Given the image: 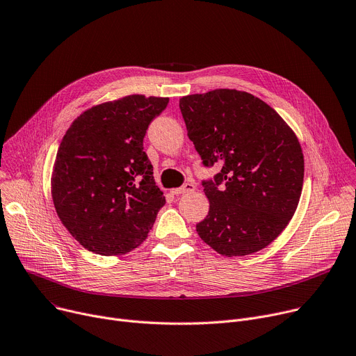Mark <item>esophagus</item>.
I'll return each mask as SVG.
<instances>
[{"mask_svg": "<svg viewBox=\"0 0 356 356\" xmlns=\"http://www.w3.org/2000/svg\"><path fill=\"white\" fill-rule=\"evenodd\" d=\"M194 191H195V184H194L193 181H188V182H185L182 186L172 189V194H175V195H181V194L194 193Z\"/></svg>", "mask_w": 356, "mask_h": 356, "instance_id": "esophagus-1", "label": "esophagus"}]
</instances>
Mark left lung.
I'll list each match as a JSON object with an SVG mask.
<instances>
[{
  "label": "left lung",
  "mask_w": 356,
  "mask_h": 356,
  "mask_svg": "<svg viewBox=\"0 0 356 356\" xmlns=\"http://www.w3.org/2000/svg\"><path fill=\"white\" fill-rule=\"evenodd\" d=\"M188 138L204 167L209 212L197 232L225 257L261 251L293 216L304 184V154L293 131L262 99L236 90H213L179 99Z\"/></svg>",
  "instance_id": "1"
}]
</instances>
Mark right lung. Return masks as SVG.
<instances>
[{"instance_id": "add662e5", "label": "right lung", "mask_w": 356, "mask_h": 356, "mask_svg": "<svg viewBox=\"0 0 356 356\" xmlns=\"http://www.w3.org/2000/svg\"><path fill=\"white\" fill-rule=\"evenodd\" d=\"M170 98L128 95L81 114L60 144L51 178L64 227L91 252L121 255L143 243L165 197L144 151Z\"/></svg>"}]
</instances>
